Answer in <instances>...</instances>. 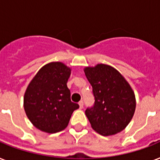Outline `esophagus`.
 I'll return each mask as SVG.
<instances>
[{"label": "esophagus", "instance_id": "1", "mask_svg": "<svg viewBox=\"0 0 160 160\" xmlns=\"http://www.w3.org/2000/svg\"><path fill=\"white\" fill-rule=\"evenodd\" d=\"M79 105H80V109H82L83 106H84V103H83L82 100H81V101H80V102H79Z\"/></svg>", "mask_w": 160, "mask_h": 160}]
</instances>
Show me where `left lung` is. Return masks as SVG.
<instances>
[{"label": "left lung", "instance_id": "left-lung-1", "mask_svg": "<svg viewBox=\"0 0 160 160\" xmlns=\"http://www.w3.org/2000/svg\"><path fill=\"white\" fill-rule=\"evenodd\" d=\"M84 72L95 96L94 106L85 110L92 129L103 136L121 132L132 119L136 107L130 85L116 69L109 65L88 66Z\"/></svg>", "mask_w": 160, "mask_h": 160}]
</instances>
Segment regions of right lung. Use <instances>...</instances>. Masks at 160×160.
<instances>
[{"label": "right lung", "mask_w": 160, "mask_h": 160, "mask_svg": "<svg viewBox=\"0 0 160 160\" xmlns=\"http://www.w3.org/2000/svg\"><path fill=\"white\" fill-rule=\"evenodd\" d=\"M71 69L62 62H51L41 67L24 95V109L34 126L54 134L65 129L79 105L71 102L67 81Z\"/></svg>", "instance_id": "add662e5"}]
</instances>
